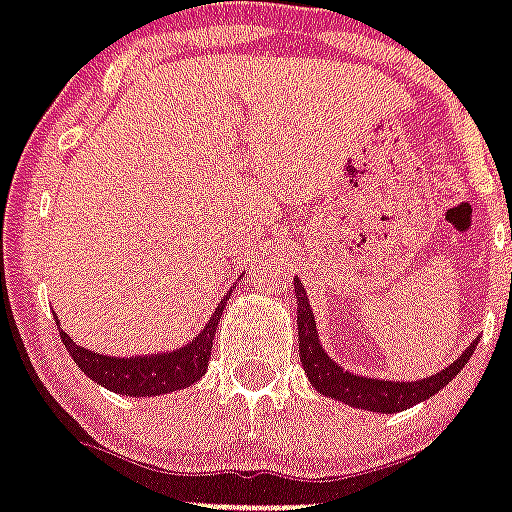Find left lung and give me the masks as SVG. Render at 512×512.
Returning a JSON list of instances; mask_svg holds the SVG:
<instances>
[{"instance_id":"1","label":"left lung","mask_w":512,"mask_h":512,"mask_svg":"<svg viewBox=\"0 0 512 512\" xmlns=\"http://www.w3.org/2000/svg\"><path fill=\"white\" fill-rule=\"evenodd\" d=\"M294 294H297V328H299V363L305 368L310 384L321 394L339 400L344 405L360 407V410H373V413H400L407 407L418 405V402L429 400L431 394L450 384L452 378L463 371V365L471 360L476 342L463 352V355L444 368L442 373H436L431 378H421V381H378V378H365L347 373L344 368L326 355V350L318 342L315 334V318L313 310L307 305L305 286L294 281Z\"/></svg>"}]
</instances>
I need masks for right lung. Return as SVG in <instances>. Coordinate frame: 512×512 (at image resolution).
I'll return each instance as SVG.
<instances>
[{"label": "right lung", "mask_w": 512, "mask_h": 512, "mask_svg": "<svg viewBox=\"0 0 512 512\" xmlns=\"http://www.w3.org/2000/svg\"><path fill=\"white\" fill-rule=\"evenodd\" d=\"M226 299H220V305L215 307L213 318L202 328V334L197 339H191V344L178 347L176 352L168 355H147V357H107L97 355V352L86 350L81 344H76L65 331H60L62 344L68 347L70 357L76 360L91 381H97L105 389L115 394H126V397H155V394H168L176 389L191 386L194 381L205 376L207 363H210V350H213L215 328H218Z\"/></svg>", "instance_id": "1"}]
</instances>
